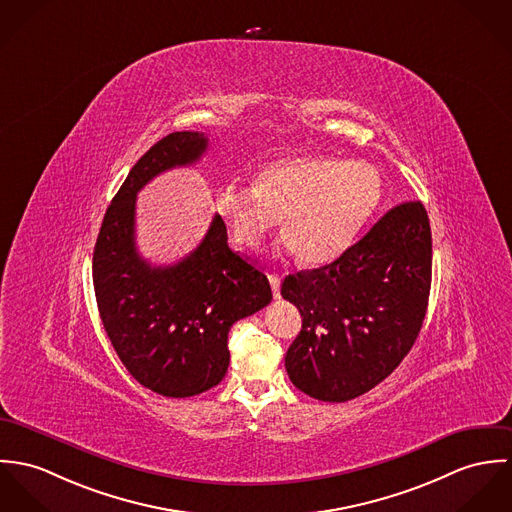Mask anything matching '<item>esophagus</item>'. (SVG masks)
<instances>
[{
  "label": "esophagus",
  "instance_id": "esophagus-1",
  "mask_svg": "<svg viewBox=\"0 0 512 512\" xmlns=\"http://www.w3.org/2000/svg\"><path fill=\"white\" fill-rule=\"evenodd\" d=\"M269 283L273 288V296L279 298L281 296V277L279 275H269Z\"/></svg>",
  "mask_w": 512,
  "mask_h": 512
}]
</instances>
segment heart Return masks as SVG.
Wrapping results in <instances>:
<instances>
[{
  "label": "heart",
  "mask_w": 512,
  "mask_h": 512,
  "mask_svg": "<svg viewBox=\"0 0 512 512\" xmlns=\"http://www.w3.org/2000/svg\"><path fill=\"white\" fill-rule=\"evenodd\" d=\"M379 200L381 178L371 165L298 155L261 167L253 186H222L216 212L247 249L259 247L281 218L286 247L320 267L351 245Z\"/></svg>",
  "instance_id": "1"
}]
</instances>
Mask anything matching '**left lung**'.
I'll return each mask as SVG.
<instances>
[{
  "mask_svg": "<svg viewBox=\"0 0 512 512\" xmlns=\"http://www.w3.org/2000/svg\"><path fill=\"white\" fill-rule=\"evenodd\" d=\"M432 283V233L422 202L391 208L340 257L288 275L284 300L302 316L284 367L296 389L326 402L387 379L420 334Z\"/></svg>",
  "mask_w": 512,
  "mask_h": 512,
  "instance_id": "8db88e82",
  "label": "left lung"
}]
</instances>
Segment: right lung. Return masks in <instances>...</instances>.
I'll return each mask as SVG.
<instances>
[{
  "label": "right lung",
  "mask_w": 512,
  "mask_h": 512,
  "mask_svg": "<svg viewBox=\"0 0 512 512\" xmlns=\"http://www.w3.org/2000/svg\"><path fill=\"white\" fill-rule=\"evenodd\" d=\"M198 131H174L129 171L106 210L92 277L106 334L129 375L157 395L194 397L228 373L229 328L271 298L269 279L233 253L216 214L202 243L167 267L147 263L135 245L137 192L157 174L206 153Z\"/></svg>",
  "instance_id": "obj_1"
}]
</instances>
